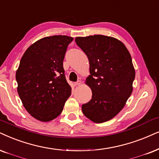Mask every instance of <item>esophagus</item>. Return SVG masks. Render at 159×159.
<instances>
[{
    "instance_id": "1",
    "label": "esophagus",
    "mask_w": 159,
    "mask_h": 159,
    "mask_svg": "<svg viewBox=\"0 0 159 159\" xmlns=\"http://www.w3.org/2000/svg\"><path fill=\"white\" fill-rule=\"evenodd\" d=\"M81 81H76V82H75V86H79V85H81Z\"/></svg>"
}]
</instances>
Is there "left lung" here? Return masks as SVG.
Here are the masks:
<instances>
[{"label": "left lung", "mask_w": 159, "mask_h": 159, "mask_svg": "<svg viewBox=\"0 0 159 159\" xmlns=\"http://www.w3.org/2000/svg\"><path fill=\"white\" fill-rule=\"evenodd\" d=\"M75 40L89 61L90 75L85 82L92 96L82 105V111L96 123L108 121L123 108L133 92L135 70L131 56L116 38L94 35Z\"/></svg>", "instance_id": "8db88e82"}]
</instances>
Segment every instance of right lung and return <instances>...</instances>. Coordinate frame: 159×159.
Listing matches in <instances>:
<instances>
[{"mask_svg": "<svg viewBox=\"0 0 159 159\" xmlns=\"http://www.w3.org/2000/svg\"><path fill=\"white\" fill-rule=\"evenodd\" d=\"M68 36L44 37L29 46L16 72L17 92L25 108L39 121H51L63 110L72 88L67 82L63 60Z\"/></svg>", "mask_w": 159, "mask_h": 159, "instance_id": "obj_1", "label": "right lung"}]
</instances>
